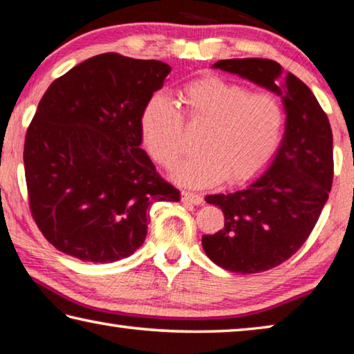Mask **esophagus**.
<instances>
[{
    "label": "esophagus",
    "instance_id": "esophagus-1",
    "mask_svg": "<svg viewBox=\"0 0 354 354\" xmlns=\"http://www.w3.org/2000/svg\"><path fill=\"white\" fill-rule=\"evenodd\" d=\"M181 198H183V201L192 203V205H195V206H200V205H203V203H205V200H203L201 195H198V194H192V192H187V190L183 192Z\"/></svg>",
    "mask_w": 354,
    "mask_h": 354
}]
</instances>
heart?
Returning <instances> with one entry per match:
<instances>
[{
  "label": "heart",
  "instance_id": "b5f03b06",
  "mask_svg": "<svg viewBox=\"0 0 354 354\" xmlns=\"http://www.w3.org/2000/svg\"><path fill=\"white\" fill-rule=\"evenodd\" d=\"M179 100L190 124L207 127L198 149L173 178L189 187H211L226 178L242 184L261 173L279 148L286 123L277 93L253 92L241 82L205 76L181 88ZM142 139L158 162L171 169L185 149L184 117L162 93L148 101L140 117Z\"/></svg>",
  "mask_w": 354,
  "mask_h": 354
}]
</instances>
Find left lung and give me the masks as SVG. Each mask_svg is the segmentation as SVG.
<instances>
[{"label": "left lung", "mask_w": 354, "mask_h": 354, "mask_svg": "<svg viewBox=\"0 0 354 354\" xmlns=\"http://www.w3.org/2000/svg\"><path fill=\"white\" fill-rule=\"evenodd\" d=\"M281 97L283 140L259 178L234 194L207 195L225 227L203 236V250L225 270L259 273L295 254L319 220L333 185V131L310 88L270 59H226L212 65Z\"/></svg>", "instance_id": "8db88e82"}]
</instances>
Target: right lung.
<instances>
[{
    "mask_svg": "<svg viewBox=\"0 0 354 354\" xmlns=\"http://www.w3.org/2000/svg\"><path fill=\"white\" fill-rule=\"evenodd\" d=\"M170 70L104 53L41 97L23 160L31 214L59 251L87 262L123 259L145 242L148 207L179 201L140 148L142 112Z\"/></svg>",
    "mask_w": 354,
    "mask_h": 354,
    "instance_id": "obj_1",
    "label": "right lung"
}]
</instances>
